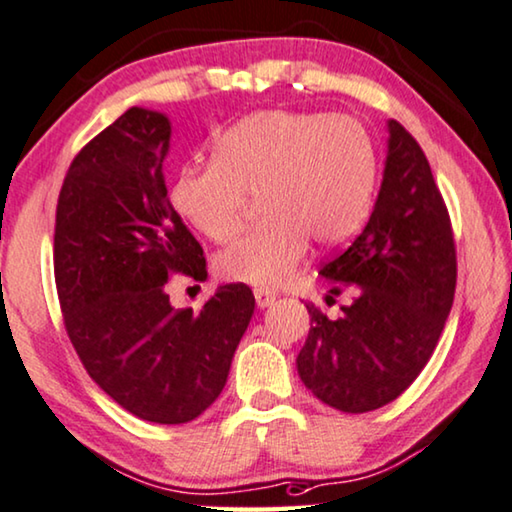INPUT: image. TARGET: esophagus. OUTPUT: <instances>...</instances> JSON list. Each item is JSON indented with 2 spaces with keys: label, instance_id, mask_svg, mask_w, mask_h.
Instances as JSON below:
<instances>
[{
  "label": "esophagus",
  "instance_id": "34e87169",
  "mask_svg": "<svg viewBox=\"0 0 512 512\" xmlns=\"http://www.w3.org/2000/svg\"><path fill=\"white\" fill-rule=\"evenodd\" d=\"M255 301H257V308H269V305L276 301V292H269V289H255Z\"/></svg>",
  "mask_w": 512,
  "mask_h": 512
}]
</instances>
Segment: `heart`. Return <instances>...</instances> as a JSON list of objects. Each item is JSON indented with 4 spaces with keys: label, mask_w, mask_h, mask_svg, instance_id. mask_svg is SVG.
<instances>
[{
    "label": "heart",
    "mask_w": 512,
    "mask_h": 512,
    "mask_svg": "<svg viewBox=\"0 0 512 512\" xmlns=\"http://www.w3.org/2000/svg\"><path fill=\"white\" fill-rule=\"evenodd\" d=\"M213 163L183 170L172 204L216 243L241 232L248 197H262L266 225L218 257L225 280L282 285L308 255L340 248L363 230L377 186V149L345 114L264 110L218 137Z\"/></svg>",
    "instance_id": "b5f03b06"
}]
</instances>
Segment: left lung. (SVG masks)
<instances>
[{
  "label": "left lung",
  "instance_id": "1",
  "mask_svg": "<svg viewBox=\"0 0 512 512\" xmlns=\"http://www.w3.org/2000/svg\"><path fill=\"white\" fill-rule=\"evenodd\" d=\"M386 128L384 179L368 225L319 271L331 294L354 289V301L335 319L308 305L310 333L296 358L312 395L345 414L379 409L407 391L455 296L451 218L430 163L398 121Z\"/></svg>",
  "mask_w": 512,
  "mask_h": 512
}]
</instances>
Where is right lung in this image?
Masks as SVG:
<instances>
[{
	"mask_svg": "<svg viewBox=\"0 0 512 512\" xmlns=\"http://www.w3.org/2000/svg\"><path fill=\"white\" fill-rule=\"evenodd\" d=\"M167 114L128 108L73 158L55 225L64 324L89 377L133 416L179 425L207 411L255 310L248 285H223L177 310L172 273L207 278L204 250L167 195Z\"/></svg>",
	"mask_w": 512,
	"mask_h": 512,
	"instance_id": "1",
	"label": "right lung"
}]
</instances>
